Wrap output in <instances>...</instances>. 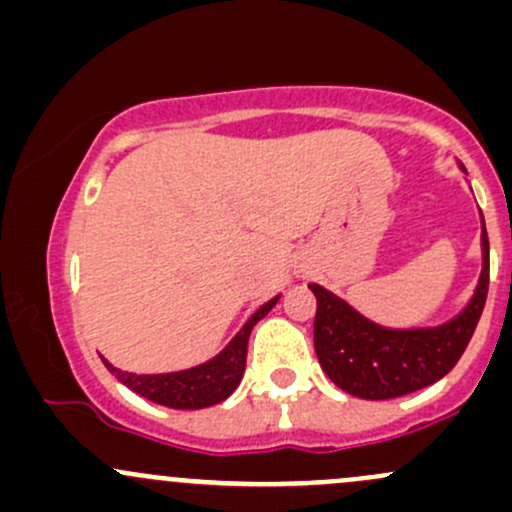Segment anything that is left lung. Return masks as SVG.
Masks as SVG:
<instances>
[{
    "label": "left lung",
    "instance_id": "8db88e82",
    "mask_svg": "<svg viewBox=\"0 0 512 512\" xmlns=\"http://www.w3.org/2000/svg\"><path fill=\"white\" fill-rule=\"evenodd\" d=\"M466 173V170H464ZM481 276L469 305L437 327L388 329L349 302L310 283L317 298L315 351L334 386L364 400H390L432 386L456 366L471 342L488 295V234L481 232Z\"/></svg>",
    "mask_w": 512,
    "mask_h": 512
}]
</instances>
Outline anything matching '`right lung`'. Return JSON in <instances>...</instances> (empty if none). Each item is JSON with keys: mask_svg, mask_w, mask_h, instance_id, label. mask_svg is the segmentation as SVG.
Here are the masks:
<instances>
[{"mask_svg": "<svg viewBox=\"0 0 512 512\" xmlns=\"http://www.w3.org/2000/svg\"><path fill=\"white\" fill-rule=\"evenodd\" d=\"M280 300V295L271 298L266 305H261L254 315L246 320L244 327L236 332V337L219 351L217 356L200 366L185 368V371L173 373H129L122 368L112 366L107 359L104 366L131 388L134 393L144 395V398L153 400L158 405L175 410H200L210 408V405L222 403L224 398L234 393L239 386L241 376L246 368V346H249V334L254 324L266 317L273 310V305Z\"/></svg>", "mask_w": 512, "mask_h": 512, "instance_id": "obj_1", "label": "right lung"}]
</instances>
